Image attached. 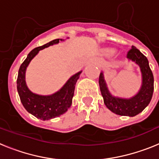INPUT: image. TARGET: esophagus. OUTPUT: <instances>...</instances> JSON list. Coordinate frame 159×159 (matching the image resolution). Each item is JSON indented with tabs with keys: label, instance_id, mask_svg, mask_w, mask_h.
Returning <instances> with one entry per match:
<instances>
[{
	"label": "esophagus",
	"instance_id": "esophagus-1",
	"mask_svg": "<svg viewBox=\"0 0 159 159\" xmlns=\"http://www.w3.org/2000/svg\"><path fill=\"white\" fill-rule=\"evenodd\" d=\"M92 61H93V62L95 63V64H97V63H98V62H97V60H92Z\"/></svg>",
	"mask_w": 159,
	"mask_h": 159
}]
</instances>
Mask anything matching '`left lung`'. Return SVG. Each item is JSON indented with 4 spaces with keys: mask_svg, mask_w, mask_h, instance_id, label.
Wrapping results in <instances>:
<instances>
[{
    "mask_svg": "<svg viewBox=\"0 0 159 159\" xmlns=\"http://www.w3.org/2000/svg\"><path fill=\"white\" fill-rule=\"evenodd\" d=\"M127 57L135 63L141 71V88L136 95L130 98L114 96L108 89L102 71L99 75V84L104 104L111 111L119 116L134 117L143 111L151 102L154 92V76L147 58L134 46H132Z\"/></svg>",
    "mask_w": 159,
    "mask_h": 159,
    "instance_id": "obj_1",
    "label": "left lung"
}]
</instances>
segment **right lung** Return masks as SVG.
I'll return each mask as SVG.
<instances>
[{"label":"right lung","instance_id":"add662e5","mask_svg":"<svg viewBox=\"0 0 159 159\" xmlns=\"http://www.w3.org/2000/svg\"><path fill=\"white\" fill-rule=\"evenodd\" d=\"M64 40L63 39H56L44 45L32 50L28 55L27 58L22 63L18 71L16 87L24 107L29 113L43 121L58 117L68 110L72 102L75 84L82 71L70 77L59 91L48 95H38L31 92L25 81V72L31 60L36 57L40 50Z\"/></svg>","mask_w":159,"mask_h":159}]
</instances>
